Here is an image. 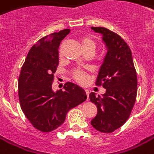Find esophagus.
I'll use <instances>...</instances> for the list:
<instances>
[{
    "mask_svg": "<svg viewBox=\"0 0 154 154\" xmlns=\"http://www.w3.org/2000/svg\"><path fill=\"white\" fill-rule=\"evenodd\" d=\"M85 93H86V95H87V100L88 99V95H89V90L88 89H85Z\"/></svg>",
    "mask_w": 154,
    "mask_h": 154,
    "instance_id": "1",
    "label": "esophagus"
}]
</instances>
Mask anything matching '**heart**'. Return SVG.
Wrapping results in <instances>:
<instances>
[{
  "label": "heart",
  "mask_w": 154,
  "mask_h": 154,
  "mask_svg": "<svg viewBox=\"0 0 154 154\" xmlns=\"http://www.w3.org/2000/svg\"><path fill=\"white\" fill-rule=\"evenodd\" d=\"M80 42L83 50L88 49V48H92L94 50L95 48V42L88 35H83L80 38ZM74 77L77 79L78 82H84L86 81V76L84 75V73L81 71H77L74 72Z\"/></svg>",
  "instance_id": "heart-1"
}]
</instances>
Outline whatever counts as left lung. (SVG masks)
<instances>
[{"mask_svg": "<svg viewBox=\"0 0 154 154\" xmlns=\"http://www.w3.org/2000/svg\"><path fill=\"white\" fill-rule=\"evenodd\" d=\"M101 35L106 48L96 78L106 93L96 96L90 93L91 102L97 106V114L91 125L102 133H112L130 117L137 94V77L130 47L119 35L104 27H90Z\"/></svg>", "mask_w": 154, "mask_h": 154, "instance_id": "8db88e82", "label": "left lung"}]
</instances>
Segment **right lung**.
I'll return each instance as SVG.
<instances>
[{"label":"right lung","mask_w":154,"mask_h":154,"mask_svg":"<svg viewBox=\"0 0 154 154\" xmlns=\"http://www.w3.org/2000/svg\"><path fill=\"white\" fill-rule=\"evenodd\" d=\"M70 29L42 37L29 51L19 77L20 106L35 129L50 132L64 124L67 112L82 103V88L66 82L64 90L54 91L52 82L59 65V47Z\"/></svg>","instance_id":"add662e5"}]
</instances>
